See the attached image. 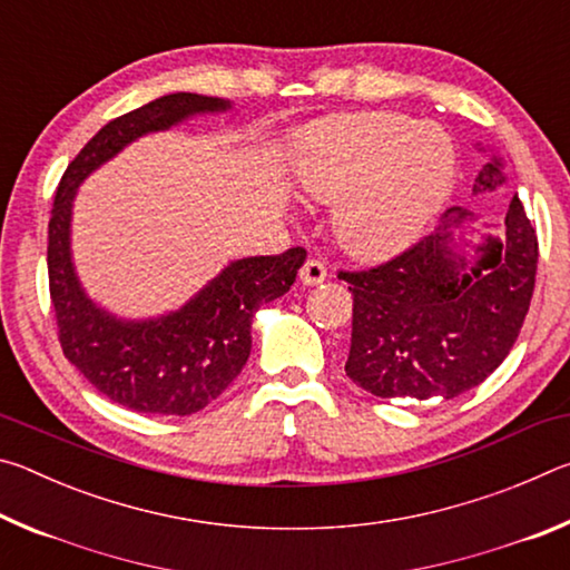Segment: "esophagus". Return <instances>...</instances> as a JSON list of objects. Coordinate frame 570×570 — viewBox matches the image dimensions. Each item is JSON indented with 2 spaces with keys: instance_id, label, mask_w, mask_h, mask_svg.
<instances>
[{
  "instance_id": "1",
  "label": "esophagus",
  "mask_w": 570,
  "mask_h": 570,
  "mask_svg": "<svg viewBox=\"0 0 570 570\" xmlns=\"http://www.w3.org/2000/svg\"><path fill=\"white\" fill-rule=\"evenodd\" d=\"M298 278H302V284H306V286L322 284L326 278V264L322 262V258H306L302 272H298Z\"/></svg>"
}]
</instances>
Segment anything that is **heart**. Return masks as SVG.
<instances>
[{"label": "heart", "instance_id": "1", "mask_svg": "<svg viewBox=\"0 0 570 570\" xmlns=\"http://www.w3.org/2000/svg\"><path fill=\"white\" fill-rule=\"evenodd\" d=\"M298 186L343 204L334 234L356 258L380 262L410 246L445 204L458 176L452 140L400 112L342 115L306 135Z\"/></svg>", "mask_w": 570, "mask_h": 570}]
</instances>
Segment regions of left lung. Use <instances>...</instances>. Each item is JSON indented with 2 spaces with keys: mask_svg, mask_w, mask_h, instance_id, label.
I'll return each mask as SVG.
<instances>
[{
  "mask_svg": "<svg viewBox=\"0 0 570 570\" xmlns=\"http://www.w3.org/2000/svg\"><path fill=\"white\" fill-rule=\"evenodd\" d=\"M503 183L500 160L482 166L475 193ZM470 214L448 208L435 234L380 266L340 272L354 296L352 346L344 370L374 397L452 400L493 374L520 334L533 298L538 236L520 198L505 236H488L468 264L452 230Z\"/></svg>",
  "mask_w": 570,
  "mask_h": 570,
  "instance_id": "obj_1",
  "label": "left lung"
}]
</instances>
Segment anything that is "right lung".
Returning a JSON list of instances; mask_svg holds the SVG:
<instances>
[{"mask_svg":"<svg viewBox=\"0 0 570 570\" xmlns=\"http://www.w3.org/2000/svg\"><path fill=\"white\" fill-rule=\"evenodd\" d=\"M226 108V100L173 92L125 112L92 135L55 193L47 276L57 340L95 390L132 412L183 417L214 402L244 370L258 306L292 288L306 250L296 246L276 256L240 258L178 312L150 322H120L95 306L77 284L70 262L75 188L140 135L166 130L188 115Z\"/></svg>","mask_w":570,"mask_h":570,"instance_id":"add662e5","label":"right lung"}]
</instances>
